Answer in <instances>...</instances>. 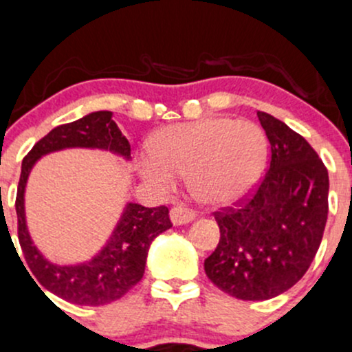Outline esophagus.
<instances>
[{
    "mask_svg": "<svg viewBox=\"0 0 352 352\" xmlns=\"http://www.w3.org/2000/svg\"><path fill=\"white\" fill-rule=\"evenodd\" d=\"M170 219L175 226H182L195 219V212L186 206H175L170 209Z\"/></svg>",
    "mask_w": 352,
    "mask_h": 352,
    "instance_id": "esophagus-1",
    "label": "esophagus"
}]
</instances>
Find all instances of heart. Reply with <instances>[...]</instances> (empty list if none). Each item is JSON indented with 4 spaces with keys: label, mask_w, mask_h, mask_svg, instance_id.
Segmentation results:
<instances>
[{
    "label": "heart",
    "mask_w": 352,
    "mask_h": 352,
    "mask_svg": "<svg viewBox=\"0 0 352 352\" xmlns=\"http://www.w3.org/2000/svg\"><path fill=\"white\" fill-rule=\"evenodd\" d=\"M268 142L260 126L232 118H206L157 133L138 172L151 186L168 190L177 175H188L195 199L223 206L241 199L263 173Z\"/></svg>",
    "instance_id": "heart-1"
}]
</instances>
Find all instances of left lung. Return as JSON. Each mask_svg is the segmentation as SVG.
<instances>
[{
	"mask_svg": "<svg viewBox=\"0 0 352 352\" xmlns=\"http://www.w3.org/2000/svg\"><path fill=\"white\" fill-rule=\"evenodd\" d=\"M270 168L254 192L214 212L221 239L207 278L241 300H268L294 287L316 258L329 212V173L303 136L258 111Z\"/></svg>",
	"mask_w": 352,
	"mask_h": 352,
	"instance_id": "1",
	"label": "left lung"
}]
</instances>
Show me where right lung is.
<instances>
[{
    "instance_id": "add662e5",
    "label": "right lung",
    "mask_w": 352,
    "mask_h": 352,
    "mask_svg": "<svg viewBox=\"0 0 352 352\" xmlns=\"http://www.w3.org/2000/svg\"><path fill=\"white\" fill-rule=\"evenodd\" d=\"M111 116V111H96L72 123L54 128L35 143L21 164L14 202L21 251L38 283L76 305H106L128 294L143 278L151 241L172 228L165 206L143 207L129 202L108 244L91 261L70 266L54 265L45 260L30 238L25 219V187L30 170L40 157L64 148H101L121 155L126 160L131 158L129 142Z\"/></svg>"
}]
</instances>
